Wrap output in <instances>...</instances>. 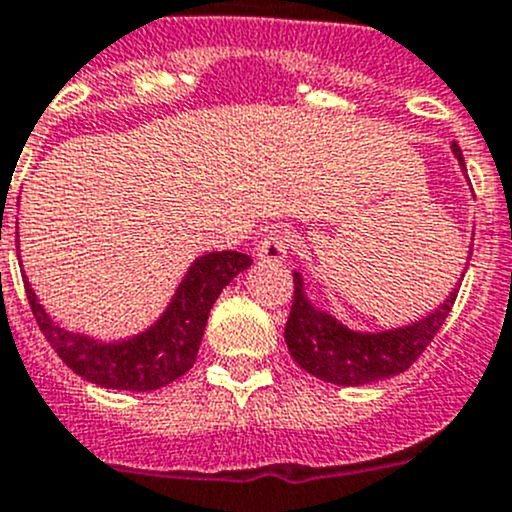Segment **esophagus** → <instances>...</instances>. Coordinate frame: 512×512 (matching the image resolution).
Masks as SVG:
<instances>
[{"label": "esophagus", "mask_w": 512, "mask_h": 512, "mask_svg": "<svg viewBox=\"0 0 512 512\" xmlns=\"http://www.w3.org/2000/svg\"><path fill=\"white\" fill-rule=\"evenodd\" d=\"M288 246H291V236L283 229H273L256 244V258L263 263H281L286 261Z\"/></svg>", "instance_id": "esophagus-1"}]
</instances>
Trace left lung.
Here are the masks:
<instances>
[{
    "mask_svg": "<svg viewBox=\"0 0 512 512\" xmlns=\"http://www.w3.org/2000/svg\"><path fill=\"white\" fill-rule=\"evenodd\" d=\"M453 154L465 169L463 151L458 144H453ZM455 296L458 288L445 298L443 306L406 328L356 333L348 331L328 313L316 311L303 296L301 276L293 273V303L283 336L293 361L303 371L336 386H363L408 371L440 331L453 308Z\"/></svg>",
    "mask_w": 512,
    "mask_h": 512,
    "instance_id": "left-lung-1",
    "label": "left lung"
}]
</instances>
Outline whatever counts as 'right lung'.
Returning a JSON list of instances; mask_svg holds the SVG:
<instances>
[{"label": "right lung", "instance_id": "1", "mask_svg": "<svg viewBox=\"0 0 512 512\" xmlns=\"http://www.w3.org/2000/svg\"><path fill=\"white\" fill-rule=\"evenodd\" d=\"M249 266L251 256L239 251L196 258L164 316L146 333L121 343H96L54 326L29 283H24V291L39 331L77 376L116 391L146 393L169 386L194 366L211 306L224 286Z\"/></svg>", "mask_w": 512, "mask_h": 512}]
</instances>
